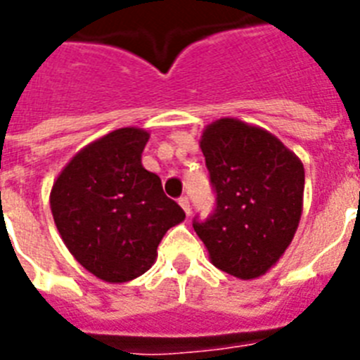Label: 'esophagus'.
<instances>
[{"label":"esophagus","mask_w":360,"mask_h":360,"mask_svg":"<svg viewBox=\"0 0 360 360\" xmlns=\"http://www.w3.org/2000/svg\"><path fill=\"white\" fill-rule=\"evenodd\" d=\"M179 205H181V208L185 210L186 216H190V212H192V208H190V201H188V198H186V195L179 198Z\"/></svg>","instance_id":"1"}]
</instances>
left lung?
Returning <instances> with one entry per match:
<instances>
[{
  "instance_id": "8db88e82",
  "label": "left lung",
  "mask_w": 360,
  "mask_h": 360,
  "mask_svg": "<svg viewBox=\"0 0 360 360\" xmlns=\"http://www.w3.org/2000/svg\"><path fill=\"white\" fill-rule=\"evenodd\" d=\"M214 212L194 231L210 262L240 280L265 274L300 223L304 165L280 139L238 119H219L201 135Z\"/></svg>"
}]
</instances>
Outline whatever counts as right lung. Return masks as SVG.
Instances as JSON below:
<instances>
[{
  "mask_svg": "<svg viewBox=\"0 0 360 360\" xmlns=\"http://www.w3.org/2000/svg\"><path fill=\"white\" fill-rule=\"evenodd\" d=\"M150 134L120 128L72 157L51 190V212L77 262L110 283L152 267L168 229L185 219L141 155Z\"/></svg>",
  "mask_w": 360,
  "mask_h": 360,
  "instance_id": "1",
  "label": "right lung"
}]
</instances>
